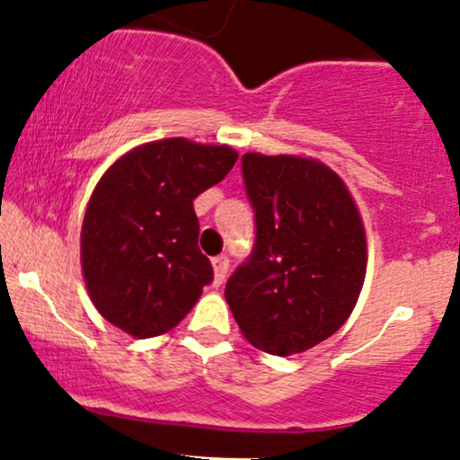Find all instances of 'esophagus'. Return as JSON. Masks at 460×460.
Returning <instances> with one entry per match:
<instances>
[{
	"label": "esophagus",
	"instance_id": "1",
	"mask_svg": "<svg viewBox=\"0 0 460 460\" xmlns=\"http://www.w3.org/2000/svg\"><path fill=\"white\" fill-rule=\"evenodd\" d=\"M212 263H214V283L223 285L226 272H229V257L218 255V257H214Z\"/></svg>",
	"mask_w": 460,
	"mask_h": 460
}]
</instances>
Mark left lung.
Masks as SVG:
<instances>
[{
  "mask_svg": "<svg viewBox=\"0 0 460 460\" xmlns=\"http://www.w3.org/2000/svg\"><path fill=\"white\" fill-rule=\"evenodd\" d=\"M255 244L225 288L252 346L305 352L348 320L366 279V231L346 183L324 164L242 155Z\"/></svg>",
  "mask_w": 460,
  "mask_h": 460,
  "instance_id": "1",
  "label": "left lung"
}]
</instances>
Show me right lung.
<instances>
[{
    "label": "right lung",
    "instance_id": "1",
    "mask_svg": "<svg viewBox=\"0 0 460 460\" xmlns=\"http://www.w3.org/2000/svg\"><path fill=\"white\" fill-rule=\"evenodd\" d=\"M237 153L166 138L105 171L82 225V270L94 307L129 335L175 329L214 281L199 248L194 199L223 181Z\"/></svg>",
    "mask_w": 460,
    "mask_h": 460
}]
</instances>
